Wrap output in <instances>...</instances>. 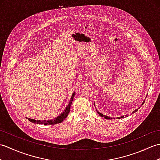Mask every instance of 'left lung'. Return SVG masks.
Instances as JSON below:
<instances>
[{"label":"left lung","instance_id":"1","mask_svg":"<svg viewBox=\"0 0 160 160\" xmlns=\"http://www.w3.org/2000/svg\"><path fill=\"white\" fill-rule=\"evenodd\" d=\"M144 103V102L143 103H142V104H143ZM94 106H96V104H95V103H94ZM97 111V110H96ZM138 111V109H135L133 112H132V113H135V112H136ZM97 112H98V114H99V115H100V116H101V117H104L105 119H108V120H111V119H112V118H111V117H108V116H107V115H103L102 113H100V112L99 111H97ZM126 118V117H127V115H125V116H124V115H123V116H121L120 118V117H119V118Z\"/></svg>","mask_w":160,"mask_h":160}]
</instances>
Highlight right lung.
Returning a JSON list of instances; mask_svg holds the SVG:
<instances>
[{"mask_svg": "<svg viewBox=\"0 0 160 160\" xmlns=\"http://www.w3.org/2000/svg\"><path fill=\"white\" fill-rule=\"evenodd\" d=\"M75 96V92L72 94V96L71 98V100L69 101V104L67 105V107L65 108V109L64 110L62 113L60 114L58 116L56 117V118H54L53 120H33V119H30L28 118H26L27 119H28V120L30 122H33V123L35 124H44V125H52V124H59L60 122H62L64 119H65L67 115H69V111H70V107H71V104L72 103V101L73 99V97Z\"/></svg>", "mask_w": 160, "mask_h": 160, "instance_id": "1", "label": "right lung"}]
</instances>
